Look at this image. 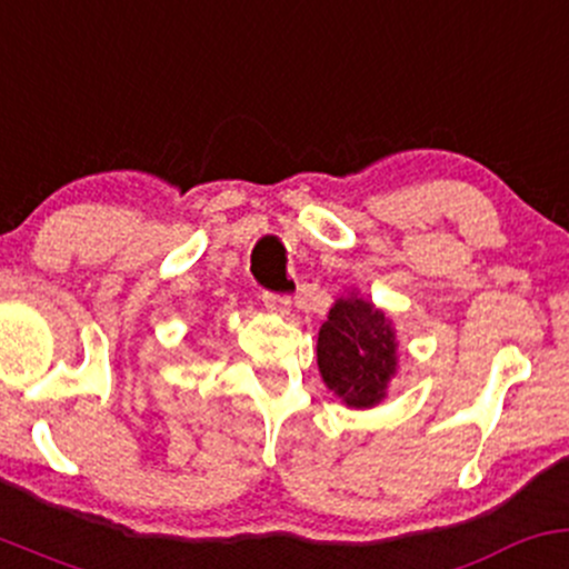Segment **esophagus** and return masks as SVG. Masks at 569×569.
<instances>
[{
  "instance_id": "obj_1",
  "label": "esophagus",
  "mask_w": 569,
  "mask_h": 569,
  "mask_svg": "<svg viewBox=\"0 0 569 569\" xmlns=\"http://www.w3.org/2000/svg\"><path fill=\"white\" fill-rule=\"evenodd\" d=\"M262 307L273 315H290L292 301L290 296H279V292H262Z\"/></svg>"
}]
</instances>
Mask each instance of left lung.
<instances>
[{"instance_id": "1", "label": "left lung", "mask_w": 569, "mask_h": 569, "mask_svg": "<svg viewBox=\"0 0 569 569\" xmlns=\"http://www.w3.org/2000/svg\"><path fill=\"white\" fill-rule=\"evenodd\" d=\"M396 331L382 309L358 292L341 296L317 336V366L322 382L347 407L369 409L388 396L396 375Z\"/></svg>"}]
</instances>
